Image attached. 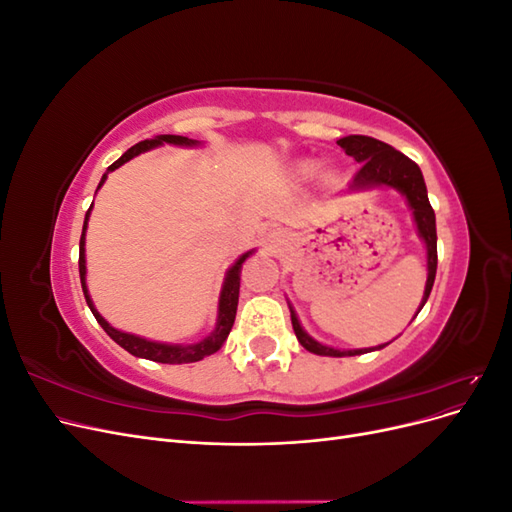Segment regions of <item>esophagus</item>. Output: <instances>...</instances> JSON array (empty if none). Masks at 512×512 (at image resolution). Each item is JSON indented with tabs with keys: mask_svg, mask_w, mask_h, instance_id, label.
I'll return each mask as SVG.
<instances>
[{
	"mask_svg": "<svg viewBox=\"0 0 512 512\" xmlns=\"http://www.w3.org/2000/svg\"><path fill=\"white\" fill-rule=\"evenodd\" d=\"M271 237H273V239H277V232H271Z\"/></svg>",
	"mask_w": 512,
	"mask_h": 512,
	"instance_id": "obj_1",
	"label": "esophagus"
}]
</instances>
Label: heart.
Returning <instances> with one entry per match:
<instances>
[{"label": "heart", "instance_id": "b5f03b06", "mask_svg": "<svg viewBox=\"0 0 512 512\" xmlns=\"http://www.w3.org/2000/svg\"><path fill=\"white\" fill-rule=\"evenodd\" d=\"M297 173H299V177H303V179L314 177V175H316V164L305 160V162H301V164L297 166ZM329 181H331V177H329Z\"/></svg>", "mask_w": 512, "mask_h": 512}]
</instances>
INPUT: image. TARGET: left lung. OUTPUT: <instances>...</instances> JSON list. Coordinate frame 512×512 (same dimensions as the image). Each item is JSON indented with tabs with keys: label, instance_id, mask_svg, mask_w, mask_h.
I'll return each instance as SVG.
<instances>
[{
	"label": "left lung",
	"instance_id": "left-lung-1",
	"mask_svg": "<svg viewBox=\"0 0 512 512\" xmlns=\"http://www.w3.org/2000/svg\"><path fill=\"white\" fill-rule=\"evenodd\" d=\"M337 145L342 147L348 156H352L356 162L363 164L359 168V173L354 175L350 190H371V188H393L401 196H406L408 207L412 211V218L418 230V237L425 241L427 247V284H425V294L421 307L429 299V292L433 288V280H436V269H438V235H436V213H433L429 198H427V185L423 179L421 168L414 164L404 153L393 149L391 145H386L378 138L363 136V134H350L339 138ZM290 307V305H288ZM290 320H292V329L294 335H297L299 344L320 356H356V354H365V352H374L382 350L389 344H380L376 348H356V350H337L331 346H324L316 342L314 337H309L301 322L294 314V309L290 307Z\"/></svg>",
	"mask_w": 512,
	"mask_h": 512
}]
</instances>
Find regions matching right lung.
<instances>
[{"label":"right lung","mask_w":512,"mask_h":512,"mask_svg":"<svg viewBox=\"0 0 512 512\" xmlns=\"http://www.w3.org/2000/svg\"><path fill=\"white\" fill-rule=\"evenodd\" d=\"M181 145V147H196L200 145L198 141H192L188 136H177V134H160L156 138H149V141H141L136 143L134 147H130L123 156L113 162L111 166L106 168V173L102 175L100 183H98V190L102 188V183L106 181V175L113 173L115 168H119L121 164L130 162L132 158H136L138 153H145L153 147H160V145ZM89 211L85 213V224H83V235H81V245H79V273H81V286H83V294H85V301L91 309V314L96 316L100 327L106 331V335L117 342L123 350H128L134 356H141V359H149V361H156V363H170V365H177V363H196L200 359H205V356L218 352L222 348V344L226 342V337L232 329V324H235V316H237V303H239V286H241V267L245 258H250L254 254V250L245 252L243 256H239V260L226 271L224 277V284H222V292H220V303H218V322H215V329L209 333V337H205L203 342L198 344H190V346H181V344H162V342H151V339L145 337H138L132 333H123L115 327L108 324L100 312L96 309L94 301L89 297V290H87V267H85V230H87V222H89Z\"/></svg>","instance_id":"add662e5"}]
</instances>
